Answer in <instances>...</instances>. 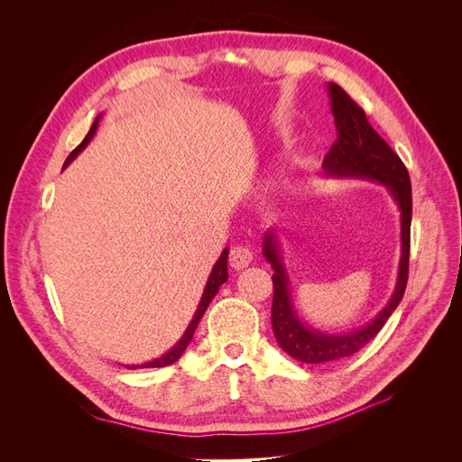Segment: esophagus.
Segmentation results:
<instances>
[{"label": "esophagus", "instance_id": "1", "mask_svg": "<svg viewBox=\"0 0 462 462\" xmlns=\"http://www.w3.org/2000/svg\"><path fill=\"white\" fill-rule=\"evenodd\" d=\"M253 250L246 246H233L229 254V265L235 270H245L253 263Z\"/></svg>", "mask_w": 462, "mask_h": 462}]
</instances>
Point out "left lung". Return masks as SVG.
<instances>
[{"mask_svg": "<svg viewBox=\"0 0 462 462\" xmlns=\"http://www.w3.org/2000/svg\"><path fill=\"white\" fill-rule=\"evenodd\" d=\"M328 90L331 97L335 129H337V141L326 153L321 167H324L326 175L331 177L370 179L389 189L391 197L401 209V260L393 295H391L389 302L375 316V319L356 331L333 335L304 326L297 316L291 302L289 277L282 262V254H279L277 236L273 231L265 233L262 253L273 270L272 328L275 339L289 356L306 362V365H324V362L341 360L358 353L362 346L368 345L402 300L409 279L412 189L407 167L383 138L372 129L365 109L351 96L335 82H329Z\"/></svg>", "mask_w": 462, "mask_h": 462, "instance_id": "left-lung-1", "label": "left lung"}]
</instances>
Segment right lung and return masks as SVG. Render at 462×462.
<instances>
[{
	"mask_svg": "<svg viewBox=\"0 0 462 462\" xmlns=\"http://www.w3.org/2000/svg\"><path fill=\"white\" fill-rule=\"evenodd\" d=\"M100 117H102V116H97L96 121L92 123V127H90L88 134L85 136V141H82L71 153H69V158L65 160V165H63V167H67L69 163H71V162L79 156V153L87 148V144L92 141V136H94V133H96V129H97V123H100ZM227 256H229V248L223 250L221 256L217 258L212 273H209V277H208V283H206V289H204V295H202V299H200L199 309H197V312H194V316H192V319H190V324H189L187 331L183 333V337H180V339L177 341V345L171 348V351H167L163 356H160V358H156V360H152V362H144V365L127 366V368H131V370H134V368H163V366L173 365V362H177V360L180 358V355L185 353L187 345L190 343L192 335H194V329H197L199 321L202 319V316H204V312H206V309H208V304L212 302V299L216 297V292L219 291V287L227 282V277H229V273H227Z\"/></svg>",
	"mask_w": 462,
	"mask_h": 462,
	"instance_id": "right-lung-1",
	"label": "right lung"
}]
</instances>
